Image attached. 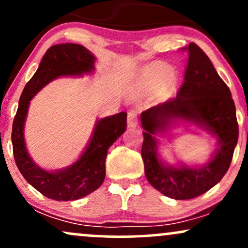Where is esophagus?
Segmentation results:
<instances>
[{
	"mask_svg": "<svg viewBox=\"0 0 248 248\" xmlns=\"http://www.w3.org/2000/svg\"><path fill=\"white\" fill-rule=\"evenodd\" d=\"M127 122H128V127H129V128L138 126V114H136V112H134V110H130V112L128 113Z\"/></svg>",
	"mask_w": 248,
	"mask_h": 248,
	"instance_id": "34e87169",
	"label": "esophagus"
}]
</instances>
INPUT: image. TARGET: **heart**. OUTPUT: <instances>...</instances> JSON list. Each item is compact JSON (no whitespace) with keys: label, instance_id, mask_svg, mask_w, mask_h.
<instances>
[{"label":"heart","instance_id":"heart-1","mask_svg":"<svg viewBox=\"0 0 248 248\" xmlns=\"http://www.w3.org/2000/svg\"><path fill=\"white\" fill-rule=\"evenodd\" d=\"M141 84L148 86H157L167 81L169 86H173L177 82V76L172 72L170 65L166 62H152L147 65L141 72Z\"/></svg>","mask_w":248,"mask_h":248}]
</instances>
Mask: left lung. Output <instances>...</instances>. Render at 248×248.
I'll return each instance as SVG.
<instances>
[{"instance_id":"obj_1","label":"left lung","mask_w":248,"mask_h":248,"mask_svg":"<svg viewBox=\"0 0 248 248\" xmlns=\"http://www.w3.org/2000/svg\"><path fill=\"white\" fill-rule=\"evenodd\" d=\"M184 50L189 59L176 98L141 113L144 129L141 155L146 177L164 196L179 201L198 197L220 182L231 164L239 135L230 88L198 45L190 43ZM179 121L190 122L217 139L218 148L207 164L173 167L160 160L155 135Z\"/></svg>"}]
</instances>
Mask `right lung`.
I'll list each match as a JSON object with an SVG mask.
<instances>
[{"instance_id": "right-lung-1", "label": "right lung", "mask_w": 248, "mask_h": 248, "mask_svg": "<svg viewBox=\"0 0 248 248\" xmlns=\"http://www.w3.org/2000/svg\"><path fill=\"white\" fill-rule=\"evenodd\" d=\"M95 57L79 44L65 43L45 52L32 78L25 85L13 122L11 142L16 166L25 181L42 195L58 202L76 201L95 191L106 175L109 147L124 133L127 113L121 112L96 121L91 140L80 157L71 166L47 171L37 166L25 147L24 124L30 100L45 85L59 77L82 76L94 71Z\"/></svg>"}]
</instances>
